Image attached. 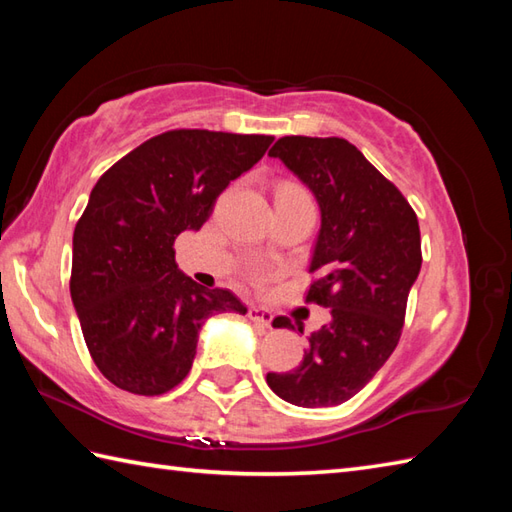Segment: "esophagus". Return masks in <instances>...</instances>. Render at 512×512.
Here are the masks:
<instances>
[{
    "label": "esophagus",
    "instance_id": "34e87169",
    "mask_svg": "<svg viewBox=\"0 0 512 512\" xmlns=\"http://www.w3.org/2000/svg\"><path fill=\"white\" fill-rule=\"evenodd\" d=\"M248 319L257 325H262V328H270V323H273V314L262 310V308H250Z\"/></svg>",
    "mask_w": 512,
    "mask_h": 512
}]
</instances>
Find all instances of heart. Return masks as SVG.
Segmentation results:
<instances>
[{"label": "heart", "mask_w": 512, "mask_h": 512, "mask_svg": "<svg viewBox=\"0 0 512 512\" xmlns=\"http://www.w3.org/2000/svg\"><path fill=\"white\" fill-rule=\"evenodd\" d=\"M284 189H295V191H303V189H299V187H295V184H286Z\"/></svg>", "instance_id": "obj_1"}]
</instances>
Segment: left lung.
Here are the masks:
<instances>
[{"label":"left lung","mask_w":512,"mask_h":512,"mask_svg":"<svg viewBox=\"0 0 512 512\" xmlns=\"http://www.w3.org/2000/svg\"><path fill=\"white\" fill-rule=\"evenodd\" d=\"M268 156L284 162L319 202L306 301L330 308L332 321L310 336L295 369L270 372L266 383L290 405L334 407L356 396L400 341L422 266L418 217L345 138L284 136ZM273 325L292 328L288 317Z\"/></svg>","instance_id":"left-lung-1"}]
</instances>
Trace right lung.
<instances>
[{"label":"right lung","mask_w":512,"mask_h":512,"mask_svg":"<svg viewBox=\"0 0 512 512\" xmlns=\"http://www.w3.org/2000/svg\"><path fill=\"white\" fill-rule=\"evenodd\" d=\"M273 136L171 129L107 169L72 239L70 295L92 361L129 394L160 396L187 378L202 323L246 314L231 290L180 273L173 242L200 231L231 180Z\"/></svg>","instance_id":"obj_1"}]
</instances>
